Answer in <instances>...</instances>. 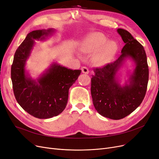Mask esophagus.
Wrapping results in <instances>:
<instances>
[{
	"instance_id": "esophagus-1",
	"label": "esophagus",
	"mask_w": 159,
	"mask_h": 159,
	"mask_svg": "<svg viewBox=\"0 0 159 159\" xmlns=\"http://www.w3.org/2000/svg\"><path fill=\"white\" fill-rule=\"evenodd\" d=\"M81 70H82V72H83L84 74H89V69H88L86 67H83L81 68Z\"/></svg>"
}]
</instances>
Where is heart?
Wrapping results in <instances>:
<instances>
[{"mask_svg":"<svg viewBox=\"0 0 159 159\" xmlns=\"http://www.w3.org/2000/svg\"><path fill=\"white\" fill-rule=\"evenodd\" d=\"M79 50L84 54H92V62L102 66L112 60L117 50V44L102 33H95L80 43Z\"/></svg>","mask_w":159,"mask_h":159,"instance_id":"obj_1","label":"heart"}]
</instances>
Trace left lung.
<instances>
[{
    "label": "left lung",
    "instance_id": "left-lung-1",
    "mask_svg": "<svg viewBox=\"0 0 159 159\" xmlns=\"http://www.w3.org/2000/svg\"><path fill=\"white\" fill-rule=\"evenodd\" d=\"M125 45L116 61L93 69L91 79L93 104L99 114L107 118L119 120L136 110L145 96L149 80V67L143 46L132 34L118 29ZM126 58H130L135 68L129 82L121 86L117 73Z\"/></svg>",
    "mask_w": 159,
    "mask_h": 159
}]
</instances>
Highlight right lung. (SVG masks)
I'll list each match as a JSON object with an SVG mask.
<instances>
[{
    "label": "right lung",
    "instance_id": "right-lung-1",
    "mask_svg": "<svg viewBox=\"0 0 159 159\" xmlns=\"http://www.w3.org/2000/svg\"><path fill=\"white\" fill-rule=\"evenodd\" d=\"M55 29L35 30L27 34L15 52L11 67V79L17 103L26 112L38 119H50L60 115L66 108L69 90L77 80L81 70H72L56 63L37 79L25 70L34 40L46 39Z\"/></svg>",
    "mask_w": 159,
    "mask_h": 159
}]
</instances>
